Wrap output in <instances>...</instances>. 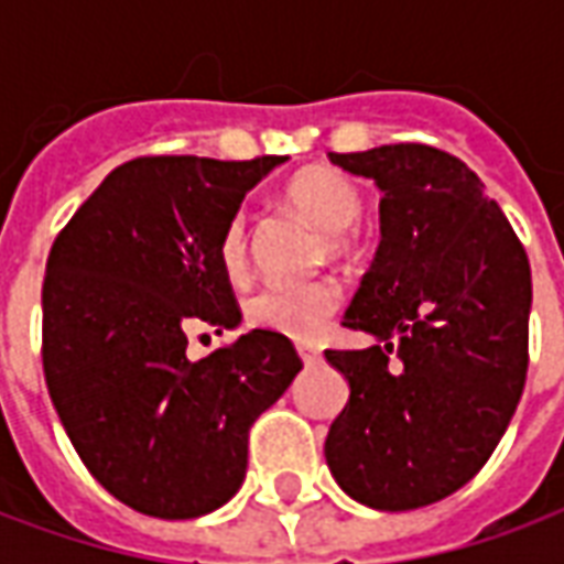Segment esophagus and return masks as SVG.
I'll list each match as a JSON object with an SVG mask.
<instances>
[{
  "instance_id": "obj_1",
  "label": "esophagus",
  "mask_w": 564,
  "mask_h": 564,
  "mask_svg": "<svg viewBox=\"0 0 564 564\" xmlns=\"http://www.w3.org/2000/svg\"><path fill=\"white\" fill-rule=\"evenodd\" d=\"M299 356H302L305 366H317L319 362V350L317 347H307V344H299Z\"/></svg>"
}]
</instances>
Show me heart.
<instances>
[{
    "label": "heart",
    "instance_id": "1",
    "mask_svg": "<svg viewBox=\"0 0 564 564\" xmlns=\"http://www.w3.org/2000/svg\"><path fill=\"white\" fill-rule=\"evenodd\" d=\"M286 208L317 226L332 257L354 247V223L362 217V189L329 165H307L290 177L283 189ZM217 259L229 281H245L250 271V220L238 210L223 226ZM341 305V286L329 278L295 286H265L247 302V319L257 329L274 332L293 341H314Z\"/></svg>",
    "mask_w": 564,
    "mask_h": 564
}]
</instances>
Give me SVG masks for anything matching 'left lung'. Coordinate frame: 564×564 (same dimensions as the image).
<instances>
[{"label":"left lung","mask_w":564,"mask_h":564,"mask_svg":"<svg viewBox=\"0 0 564 564\" xmlns=\"http://www.w3.org/2000/svg\"><path fill=\"white\" fill-rule=\"evenodd\" d=\"M380 186V245L344 326L366 350H326L350 399L326 437L344 492L368 508L447 498L492 456L529 371L532 269L480 177L429 144L329 153Z\"/></svg>","instance_id":"left-lung-1"}]
</instances>
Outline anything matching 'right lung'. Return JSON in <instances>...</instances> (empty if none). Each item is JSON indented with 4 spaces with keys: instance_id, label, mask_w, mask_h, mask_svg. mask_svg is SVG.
I'll use <instances>...</instances> for the list:
<instances>
[{
    "instance_id": "1",
    "label": "right lung",
    "mask_w": 564,
    "mask_h": 564,
    "mask_svg": "<svg viewBox=\"0 0 564 564\" xmlns=\"http://www.w3.org/2000/svg\"><path fill=\"white\" fill-rule=\"evenodd\" d=\"M283 160H129L51 247L47 392L87 471L139 513L189 520L226 505L247 474L250 425L302 371L293 341L265 329L186 359V332L241 319L217 241Z\"/></svg>"
}]
</instances>
